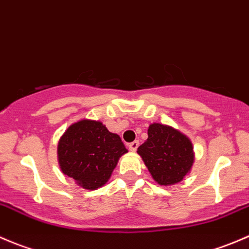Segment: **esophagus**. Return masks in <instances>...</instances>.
<instances>
[{"instance_id":"obj_1","label":"esophagus","mask_w":249,"mask_h":249,"mask_svg":"<svg viewBox=\"0 0 249 249\" xmlns=\"http://www.w3.org/2000/svg\"><path fill=\"white\" fill-rule=\"evenodd\" d=\"M139 145H140L139 141H134V142L129 143V144H127V147H129L130 150H136L137 148H139Z\"/></svg>"}]
</instances>
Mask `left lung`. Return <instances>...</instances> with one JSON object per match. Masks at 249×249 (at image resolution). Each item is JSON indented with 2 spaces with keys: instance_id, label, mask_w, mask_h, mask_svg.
Masks as SVG:
<instances>
[{
  "instance_id": "left-lung-1",
  "label": "left lung",
  "mask_w": 249,
  "mask_h": 249,
  "mask_svg": "<svg viewBox=\"0 0 249 249\" xmlns=\"http://www.w3.org/2000/svg\"><path fill=\"white\" fill-rule=\"evenodd\" d=\"M150 175L161 185L180 182L190 171L194 153L189 139L177 130L152 124L148 139L137 149Z\"/></svg>"
}]
</instances>
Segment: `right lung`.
Returning <instances> with one entry per match:
<instances>
[{"label": "right lung", "instance_id": "obj_1", "mask_svg": "<svg viewBox=\"0 0 249 249\" xmlns=\"http://www.w3.org/2000/svg\"><path fill=\"white\" fill-rule=\"evenodd\" d=\"M127 149L102 123L80 120L61 137L57 157L62 172L85 189H97L109 179L118 159Z\"/></svg>", "mask_w": 249, "mask_h": 249}]
</instances>
